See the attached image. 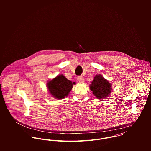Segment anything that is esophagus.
Returning a JSON list of instances; mask_svg holds the SVG:
<instances>
[{
  "label": "esophagus",
  "mask_w": 151,
  "mask_h": 151,
  "mask_svg": "<svg viewBox=\"0 0 151 151\" xmlns=\"http://www.w3.org/2000/svg\"><path fill=\"white\" fill-rule=\"evenodd\" d=\"M77 80L78 81L80 82V83H84V78L82 76H78L77 77Z\"/></svg>",
  "instance_id": "1"
}]
</instances>
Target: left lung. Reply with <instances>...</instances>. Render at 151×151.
I'll return each mask as SVG.
<instances>
[{
    "label": "left lung",
    "instance_id": "1",
    "mask_svg": "<svg viewBox=\"0 0 151 151\" xmlns=\"http://www.w3.org/2000/svg\"><path fill=\"white\" fill-rule=\"evenodd\" d=\"M89 88L98 99H104L107 98L112 91L111 84L101 74L95 76Z\"/></svg>",
    "mask_w": 151,
    "mask_h": 151
}]
</instances>
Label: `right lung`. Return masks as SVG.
<instances>
[{
  "label": "right lung",
  "instance_id": "right-lung-1",
  "mask_svg": "<svg viewBox=\"0 0 151 151\" xmlns=\"http://www.w3.org/2000/svg\"><path fill=\"white\" fill-rule=\"evenodd\" d=\"M74 83L67 80L63 74H60L47 83L49 93L53 97L58 99H62L67 97Z\"/></svg>",
  "mask_w": 151,
  "mask_h": 151
}]
</instances>
